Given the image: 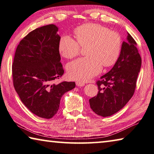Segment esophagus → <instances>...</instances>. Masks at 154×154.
Segmentation results:
<instances>
[{"instance_id": "esophagus-1", "label": "esophagus", "mask_w": 154, "mask_h": 154, "mask_svg": "<svg viewBox=\"0 0 154 154\" xmlns=\"http://www.w3.org/2000/svg\"><path fill=\"white\" fill-rule=\"evenodd\" d=\"M75 85L79 87H82L85 85V83L82 82H80V81H77V82H75Z\"/></svg>"}]
</instances>
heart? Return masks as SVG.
Here are the masks:
<instances>
[{"label": "heart", "instance_id": "obj_1", "mask_svg": "<svg viewBox=\"0 0 154 154\" xmlns=\"http://www.w3.org/2000/svg\"><path fill=\"white\" fill-rule=\"evenodd\" d=\"M74 34L77 41L69 35H63L59 43L60 53L69 59L79 54L80 46L88 45L87 57L67 65V74L71 79L87 81L99 74L102 65L110 67L117 62L122 45V38L117 32L102 25L88 23L75 28Z\"/></svg>", "mask_w": 154, "mask_h": 154}]
</instances>
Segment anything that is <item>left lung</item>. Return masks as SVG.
<instances>
[{"mask_svg":"<svg viewBox=\"0 0 154 154\" xmlns=\"http://www.w3.org/2000/svg\"><path fill=\"white\" fill-rule=\"evenodd\" d=\"M127 39L123 42L119 57L111 70L96 82L97 95L89 100L93 111L102 117L117 112L134 94L142 60L137 42L129 33Z\"/></svg>","mask_w":154,"mask_h":154,"instance_id":"8db88e82","label":"left lung"}]
</instances>
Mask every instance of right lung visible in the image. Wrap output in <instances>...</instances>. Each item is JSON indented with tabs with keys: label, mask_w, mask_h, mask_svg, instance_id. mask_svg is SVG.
<instances>
[{
	"label": "right lung",
	"mask_w": 154,
	"mask_h": 154,
	"mask_svg": "<svg viewBox=\"0 0 154 154\" xmlns=\"http://www.w3.org/2000/svg\"><path fill=\"white\" fill-rule=\"evenodd\" d=\"M57 31L54 24H48L30 32L17 46L12 65L14 87L20 100L45 119L57 114L63 95L75 86L74 82L55 83L64 73Z\"/></svg>",
	"instance_id": "right-lung-1"
}]
</instances>
